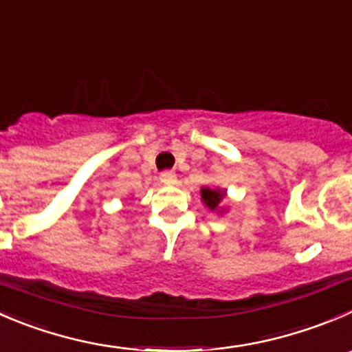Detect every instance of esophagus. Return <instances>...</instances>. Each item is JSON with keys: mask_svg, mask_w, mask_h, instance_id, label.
<instances>
[{"mask_svg": "<svg viewBox=\"0 0 352 352\" xmlns=\"http://www.w3.org/2000/svg\"><path fill=\"white\" fill-rule=\"evenodd\" d=\"M160 180H162L163 184H175L177 175H175V172H162Z\"/></svg>", "mask_w": 352, "mask_h": 352, "instance_id": "obj_1", "label": "esophagus"}]
</instances>
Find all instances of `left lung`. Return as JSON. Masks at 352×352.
<instances>
[{
    "label": "left lung",
    "mask_w": 352,
    "mask_h": 352,
    "mask_svg": "<svg viewBox=\"0 0 352 352\" xmlns=\"http://www.w3.org/2000/svg\"><path fill=\"white\" fill-rule=\"evenodd\" d=\"M225 197V190L221 189H210V187H203L201 189V199H203L204 206L210 208L211 211L214 210H220V204L221 199Z\"/></svg>",
    "instance_id": "obj_1"
}]
</instances>
